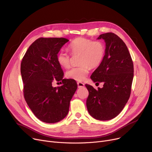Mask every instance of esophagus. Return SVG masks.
<instances>
[{
	"label": "esophagus",
	"mask_w": 152,
	"mask_h": 152,
	"mask_svg": "<svg viewBox=\"0 0 152 152\" xmlns=\"http://www.w3.org/2000/svg\"><path fill=\"white\" fill-rule=\"evenodd\" d=\"M77 85H78V87L79 88L84 87V86H85V85H84V83H83L81 82H77Z\"/></svg>",
	"instance_id": "esophagus-1"
}]
</instances>
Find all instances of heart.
Instances as JSON below:
<instances>
[{
	"label": "heart",
	"mask_w": 152,
	"mask_h": 152,
	"mask_svg": "<svg viewBox=\"0 0 152 152\" xmlns=\"http://www.w3.org/2000/svg\"><path fill=\"white\" fill-rule=\"evenodd\" d=\"M68 49L72 56L80 54L78 66L73 67L67 71V78L78 81L85 80L89 74L90 66L95 67L101 64L104 60L106 48L103 42L92 41L85 37H78L74 40L68 46ZM58 63L61 67L67 68L70 66V56L61 50L57 56Z\"/></svg>",
	"instance_id": "b5f03b06"
}]
</instances>
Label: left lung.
<instances>
[{
    "mask_svg": "<svg viewBox=\"0 0 152 152\" xmlns=\"http://www.w3.org/2000/svg\"><path fill=\"white\" fill-rule=\"evenodd\" d=\"M101 39L106 42L105 56L91 78L104 85L96 90L86 84L89 91L86 106L95 119L106 121L114 118L122 111L130 97L133 63L126 45L115 34H103L98 37Z\"/></svg>",
    "mask_w": 152,
    "mask_h": 152,
    "instance_id": "obj_1",
    "label": "left lung"
}]
</instances>
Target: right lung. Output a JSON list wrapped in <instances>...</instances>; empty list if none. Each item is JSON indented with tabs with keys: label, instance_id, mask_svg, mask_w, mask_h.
Masks as SVG:
<instances>
[{
	"label": "right lung",
	"instance_id": "1",
	"mask_svg": "<svg viewBox=\"0 0 152 152\" xmlns=\"http://www.w3.org/2000/svg\"><path fill=\"white\" fill-rule=\"evenodd\" d=\"M68 41L62 37H40L31 44L21 61L25 99L37 118L46 123H55L66 117L77 89L76 81L63 78L57 60L60 49ZM56 80H61L63 85L53 87Z\"/></svg>",
	"mask_w": 152,
	"mask_h": 152
}]
</instances>
